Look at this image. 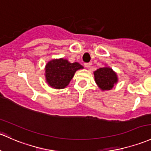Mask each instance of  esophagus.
Wrapping results in <instances>:
<instances>
[{"mask_svg":"<svg viewBox=\"0 0 151 151\" xmlns=\"http://www.w3.org/2000/svg\"><path fill=\"white\" fill-rule=\"evenodd\" d=\"M90 66H91V63H85V68H87V69H89V68L90 67Z\"/></svg>","mask_w":151,"mask_h":151,"instance_id":"obj_1","label":"esophagus"}]
</instances>
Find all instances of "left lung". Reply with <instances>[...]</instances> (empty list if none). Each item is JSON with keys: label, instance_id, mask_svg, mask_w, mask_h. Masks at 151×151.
I'll return each mask as SVG.
<instances>
[{"label": "left lung", "instance_id": "8db88e82", "mask_svg": "<svg viewBox=\"0 0 151 151\" xmlns=\"http://www.w3.org/2000/svg\"><path fill=\"white\" fill-rule=\"evenodd\" d=\"M94 76L97 85L103 91L112 89L118 82L116 74L112 70L111 68L108 66L97 69L94 71Z\"/></svg>", "mask_w": 151, "mask_h": 151}]
</instances>
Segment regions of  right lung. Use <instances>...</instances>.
Segmentation results:
<instances>
[{"label":"right lung","mask_w":151,"mask_h":151,"mask_svg":"<svg viewBox=\"0 0 151 151\" xmlns=\"http://www.w3.org/2000/svg\"><path fill=\"white\" fill-rule=\"evenodd\" d=\"M83 66L77 62L70 63L63 58L53 59L45 66V78L51 88L63 89L69 84L74 73Z\"/></svg>","instance_id":"obj_1"}]
</instances>
